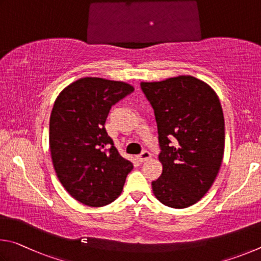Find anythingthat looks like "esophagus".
Here are the masks:
<instances>
[{
    "mask_svg": "<svg viewBox=\"0 0 261 261\" xmlns=\"http://www.w3.org/2000/svg\"><path fill=\"white\" fill-rule=\"evenodd\" d=\"M151 157V153H150L149 151H147V150H144V151H142L141 152L139 156H138V159H139V162H141V163H143V162H145V161H148V159Z\"/></svg>",
    "mask_w": 261,
    "mask_h": 261,
    "instance_id": "34e87169",
    "label": "esophagus"
}]
</instances>
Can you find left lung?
Instances as JSON below:
<instances>
[{
	"mask_svg": "<svg viewBox=\"0 0 261 261\" xmlns=\"http://www.w3.org/2000/svg\"><path fill=\"white\" fill-rule=\"evenodd\" d=\"M141 89L153 109L161 148L163 173L152 181L153 194L166 206H191L211 188L222 163L220 100L211 87L191 75L141 82Z\"/></svg>",
	"mask_w": 261,
	"mask_h": 261,
	"instance_id": "obj_1",
	"label": "left lung"
}]
</instances>
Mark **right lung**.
Instances as JSON below:
<instances>
[{"mask_svg": "<svg viewBox=\"0 0 261 261\" xmlns=\"http://www.w3.org/2000/svg\"><path fill=\"white\" fill-rule=\"evenodd\" d=\"M133 91L126 82L82 77L55 100L49 122L54 168L77 202L99 207L121 194L133 164L120 156L104 125L112 105Z\"/></svg>", "mask_w": 261, "mask_h": 261, "instance_id": "right-lung-1", "label": "right lung"}]
</instances>
